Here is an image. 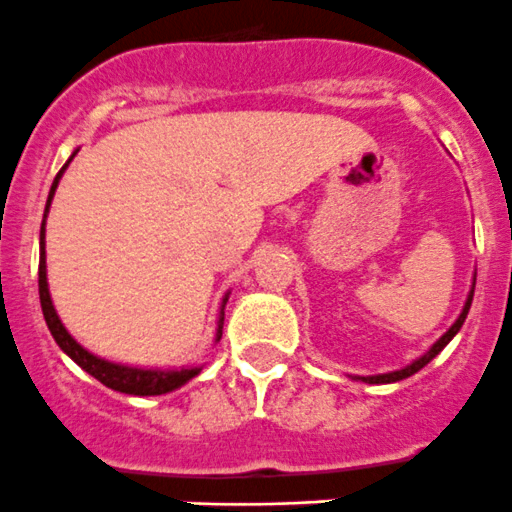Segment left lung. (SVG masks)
<instances>
[{
  "label": "left lung",
  "instance_id": "8db88e82",
  "mask_svg": "<svg viewBox=\"0 0 512 512\" xmlns=\"http://www.w3.org/2000/svg\"><path fill=\"white\" fill-rule=\"evenodd\" d=\"M473 288H475V281H473ZM473 288H470L468 298H465V306H463V311H460V316L455 318V323H453V326H450L448 331H445L443 336H440L438 341H435L433 346H430L428 351L423 353L421 358H416V361H413V363H408V366H406V368H401V371H391V373H378V376H356V381H363V383H396V381H403V378L413 376V373H418V371H421L423 366H428V363L433 361V358L438 356V353L443 351V348L448 346L450 341H453V336H455V333L460 331V326H463V323H465V316H468V311H470V303H473Z\"/></svg>",
  "mask_w": 512,
  "mask_h": 512
}]
</instances>
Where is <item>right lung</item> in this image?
<instances>
[{"mask_svg": "<svg viewBox=\"0 0 512 512\" xmlns=\"http://www.w3.org/2000/svg\"><path fill=\"white\" fill-rule=\"evenodd\" d=\"M74 159V154H72ZM69 159V161H72ZM62 166V171L57 174L54 179L52 191H49V199H47V209H44V221H47L49 214V206H52L54 199V191H57L59 179H62L64 169L69 166ZM44 221H42V231H39V301H42V313H44V321H47L49 331H52L54 341L57 346L77 363L79 368H84L89 376H94L96 381L104 383L106 388L111 391H119L126 393V396H164V393L176 391L181 388L184 383H189L191 378H196L201 373V366L194 368H179V371H161V368H136V366H124V363H114V361H106V358L94 356L91 351H86L82 343H77V338L64 328L62 318L57 316V308H54L52 296H49V283H47V251H44ZM229 301V293L224 296L219 308V326H216V343L221 341V328H224V306Z\"/></svg>", "mask_w": 512, "mask_h": 512, "instance_id": "1", "label": "right lung"}]
</instances>
